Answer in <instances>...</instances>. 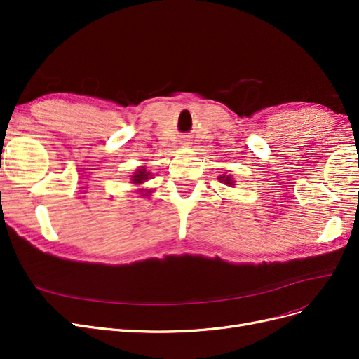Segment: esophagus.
I'll use <instances>...</instances> for the list:
<instances>
[{
  "label": "esophagus",
  "instance_id": "34e87169",
  "mask_svg": "<svg viewBox=\"0 0 359 359\" xmlns=\"http://www.w3.org/2000/svg\"><path fill=\"white\" fill-rule=\"evenodd\" d=\"M187 140H190V139H184V140H182V142H187ZM187 144H189V142H187Z\"/></svg>",
  "mask_w": 359,
  "mask_h": 359
}]
</instances>
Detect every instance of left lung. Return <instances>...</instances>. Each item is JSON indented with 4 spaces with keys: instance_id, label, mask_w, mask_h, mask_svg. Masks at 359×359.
Listing matches in <instances>:
<instances>
[{
    "instance_id": "8db88e82",
    "label": "left lung",
    "mask_w": 359,
    "mask_h": 359,
    "mask_svg": "<svg viewBox=\"0 0 359 359\" xmlns=\"http://www.w3.org/2000/svg\"><path fill=\"white\" fill-rule=\"evenodd\" d=\"M219 178H220L223 182H226V184H229V186H232V182H233V181L231 180V177H229V175H227V177H219Z\"/></svg>"
}]
</instances>
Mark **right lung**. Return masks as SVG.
Returning <instances> with one entry per match:
<instances>
[{"instance_id":"obj_1","label":"right lung","mask_w":359,"mask_h":359,"mask_svg":"<svg viewBox=\"0 0 359 359\" xmlns=\"http://www.w3.org/2000/svg\"><path fill=\"white\" fill-rule=\"evenodd\" d=\"M148 177H149V173L142 168V169H137V172L132 177V181L136 184H140V182L147 181ZM145 196H148V193H145Z\"/></svg>"}]
</instances>
